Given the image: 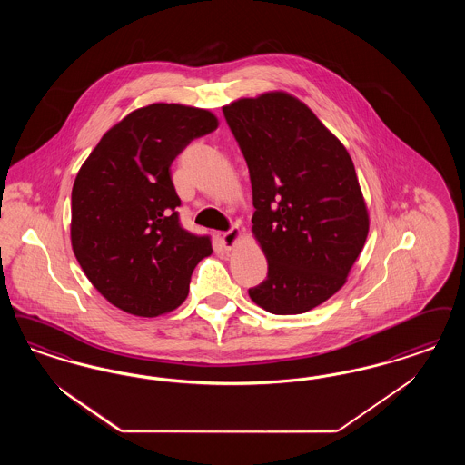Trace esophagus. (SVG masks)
Instances as JSON below:
<instances>
[{"instance_id": "obj_1", "label": "esophagus", "mask_w": 465, "mask_h": 465, "mask_svg": "<svg viewBox=\"0 0 465 465\" xmlns=\"http://www.w3.org/2000/svg\"><path fill=\"white\" fill-rule=\"evenodd\" d=\"M239 237H241V230H239V226H233L228 232H224L222 235V242L226 249H232L235 245V242L239 241Z\"/></svg>"}]
</instances>
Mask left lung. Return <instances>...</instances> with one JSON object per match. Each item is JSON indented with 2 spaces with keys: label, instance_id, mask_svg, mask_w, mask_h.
Instances as JSON below:
<instances>
[{
  "label": "left lung",
  "instance_id": "1",
  "mask_svg": "<svg viewBox=\"0 0 465 465\" xmlns=\"http://www.w3.org/2000/svg\"><path fill=\"white\" fill-rule=\"evenodd\" d=\"M249 167L252 233L268 277L249 289L273 315H299L334 296L369 235V213L344 145L283 92L223 107Z\"/></svg>",
  "mask_w": 465,
  "mask_h": 465
}]
</instances>
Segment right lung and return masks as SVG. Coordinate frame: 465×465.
I'll list each match as a JSON object with an SVG mask.
<instances>
[{"label":"right lung","mask_w":465,"mask_h":465,"mask_svg":"<svg viewBox=\"0 0 465 465\" xmlns=\"http://www.w3.org/2000/svg\"><path fill=\"white\" fill-rule=\"evenodd\" d=\"M218 128L214 114L152 104L107 131L73 186L71 241L94 289L119 310L157 316L178 308L207 235L180 224L171 164L186 145Z\"/></svg>","instance_id":"right-lung-1"}]
</instances>
